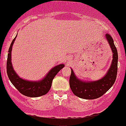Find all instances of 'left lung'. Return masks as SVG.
I'll return each mask as SVG.
<instances>
[{
    "label": "left lung",
    "instance_id": "obj_1",
    "mask_svg": "<svg viewBox=\"0 0 126 126\" xmlns=\"http://www.w3.org/2000/svg\"><path fill=\"white\" fill-rule=\"evenodd\" d=\"M113 52V61L108 72L104 77L98 81L84 82L78 79L71 69L69 84L73 94L84 99H95L102 96L113 85L118 72V51L113 42V38L109 33L105 35Z\"/></svg>",
    "mask_w": 126,
    "mask_h": 126
}]
</instances>
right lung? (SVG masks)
I'll return each mask as SVG.
<instances>
[{"label": "right lung", "mask_w": 126, "mask_h": 126, "mask_svg": "<svg viewBox=\"0 0 126 126\" xmlns=\"http://www.w3.org/2000/svg\"><path fill=\"white\" fill-rule=\"evenodd\" d=\"M16 37V36L13 40L8 49L7 62V72L8 78L13 86L18 89V91L24 95L31 97H37L45 95L50 89L53 78L60 71V70H61L64 67V65L60 64L54 67L49 71L45 78L40 81H29L21 79L14 71L11 62V53H12L11 52H12V46Z\"/></svg>", "instance_id": "right-lung-1"}]
</instances>
